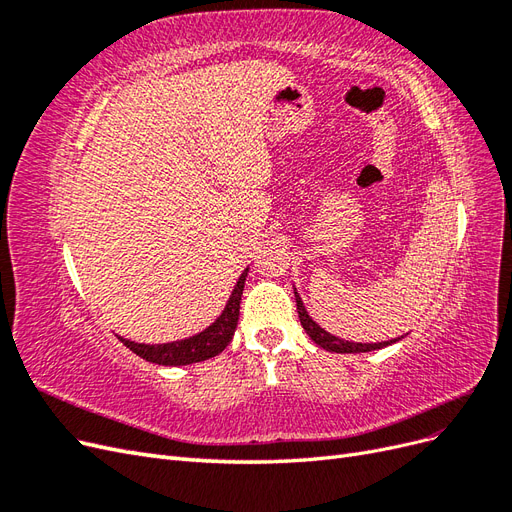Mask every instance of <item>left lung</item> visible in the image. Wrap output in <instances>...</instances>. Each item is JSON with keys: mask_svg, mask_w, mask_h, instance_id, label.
Wrapping results in <instances>:
<instances>
[{"mask_svg": "<svg viewBox=\"0 0 512 512\" xmlns=\"http://www.w3.org/2000/svg\"><path fill=\"white\" fill-rule=\"evenodd\" d=\"M294 299H297V309H299V320H301V324H303V329L307 331V335L314 339V342L320 346V348H324V350H329V352H339V354H354V352H371V350H380V348H384V346H391V344H395L393 339L391 342H382V344H354V342H344V339H339V337H335V335H331V333H327L324 329H320L318 324L309 318V314H307V309H305V305H303V301H301V297H299V292L294 290Z\"/></svg>", "mask_w": 512, "mask_h": 512, "instance_id": "obj_1", "label": "left lung"}]
</instances>
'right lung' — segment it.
I'll return each instance as SVG.
<instances>
[{
  "instance_id": "1",
  "label": "right lung",
  "mask_w": 512,
  "mask_h": 512,
  "mask_svg": "<svg viewBox=\"0 0 512 512\" xmlns=\"http://www.w3.org/2000/svg\"><path fill=\"white\" fill-rule=\"evenodd\" d=\"M245 277H247V269L241 273L239 282H237L235 290H232L222 316L203 333H198L190 339H181V342L158 344V346L134 344L123 337H119V339L123 342V346L130 348L134 354L141 356V359H145L149 363H158V365H190V363L213 359L215 354H220L230 344L232 335H235Z\"/></svg>"
}]
</instances>
